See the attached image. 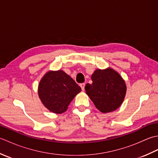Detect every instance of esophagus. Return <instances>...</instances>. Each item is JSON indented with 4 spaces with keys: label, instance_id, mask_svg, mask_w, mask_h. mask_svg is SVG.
I'll return each instance as SVG.
<instances>
[{
    "label": "esophagus",
    "instance_id": "obj_1",
    "mask_svg": "<svg viewBox=\"0 0 158 158\" xmlns=\"http://www.w3.org/2000/svg\"><path fill=\"white\" fill-rule=\"evenodd\" d=\"M80 87H81V88L82 91H84V89H85V83H81V84H80Z\"/></svg>",
    "mask_w": 158,
    "mask_h": 158
}]
</instances>
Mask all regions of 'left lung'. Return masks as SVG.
<instances>
[{"label":"left lung","instance_id":"left-lung-1","mask_svg":"<svg viewBox=\"0 0 158 158\" xmlns=\"http://www.w3.org/2000/svg\"><path fill=\"white\" fill-rule=\"evenodd\" d=\"M92 83H87L86 94L102 113L113 111L123 102L126 85L118 73L111 69H98L92 75Z\"/></svg>","mask_w":158,"mask_h":158}]
</instances>
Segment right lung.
Returning a JSON list of instances; mask_svg holds the SVG:
<instances>
[{
    "instance_id": "obj_1",
    "label": "right lung",
    "mask_w": 158,
    "mask_h": 158,
    "mask_svg": "<svg viewBox=\"0 0 158 158\" xmlns=\"http://www.w3.org/2000/svg\"><path fill=\"white\" fill-rule=\"evenodd\" d=\"M81 88L62 70L50 71L43 77L39 85V96L50 111L64 113L68 109Z\"/></svg>"
}]
</instances>
